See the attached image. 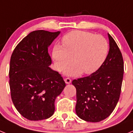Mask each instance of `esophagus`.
I'll return each instance as SVG.
<instances>
[{
    "label": "esophagus",
    "mask_w": 133,
    "mask_h": 133,
    "mask_svg": "<svg viewBox=\"0 0 133 133\" xmlns=\"http://www.w3.org/2000/svg\"><path fill=\"white\" fill-rule=\"evenodd\" d=\"M64 81H65V83H66V84H70V83H71V79H70V78H66L65 79H64Z\"/></svg>",
    "instance_id": "obj_1"
}]
</instances>
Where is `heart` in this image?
I'll return each instance as SVG.
<instances>
[{
  "instance_id": "heart-1",
  "label": "heart",
  "mask_w": 133,
  "mask_h": 133,
  "mask_svg": "<svg viewBox=\"0 0 133 133\" xmlns=\"http://www.w3.org/2000/svg\"><path fill=\"white\" fill-rule=\"evenodd\" d=\"M63 46L56 44L52 57L58 70H63L72 61L75 63L65 70L68 76H77L83 72L90 75L97 71L109 52V43L104 36L89 32L74 30L64 35Z\"/></svg>"
}]
</instances>
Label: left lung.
I'll return each mask as SVG.
<instances>
[{"instance_id": "left-lung-1", "label": "left lung", "mask_w": 133, "mask_h": 133, "mask_svg": "<svg viewBox=\"0 0 133 133\" xmlns=\"http://www.w3.org/2000/svg\"><path fill=\"white\" fill-rule=\"evenodd\" d=\"M108 36L110 49L101 66L88 77L72 82L77 90V115L88 122H100L110 116L121 92L123 58L115 40Z\"/></svg>"}]
</instances>
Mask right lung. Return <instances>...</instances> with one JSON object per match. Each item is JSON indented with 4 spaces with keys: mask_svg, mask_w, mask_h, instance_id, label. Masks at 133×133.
I'll return each instance as SVG.
<instances>
[{
    "mask_svg": "<svg viewBox=\"0 0 133 133\" xmlns=\"http://www.w3.org/2000/svg\"><path fill=\"white\" fill-rule=\"evenodd\" d=\"M60 34L35 30L17 44L10 57L9 85L16 110L30 121L46 119L55 112V102L65 87L63 78L49 67L48 47Z\"/></svg>",
    "mask_w": 133,
    "mask_h": 133,
    "instance_id": "right-lung-1",
    "label": "right lung"
}]
</instances>
